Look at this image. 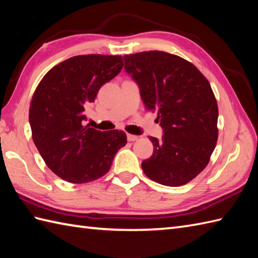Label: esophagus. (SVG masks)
Here are the masks:
<instances>
[{
	"mask_svg": "<svg viewBox=\"0 0 258 258\" xmlns=\"http://www.w3.org/2000/svg\"><path fill=\"white\" fill-rule=\"evenodd\" d=\"M139 140V136L136 135H132V134H127V141L128 142H135Z\"/></svg>",
	"mask_w": 258,
	"mask_h": 258,
	"instance_id": "1",
	"label": "esophagus"
}]
</instances>
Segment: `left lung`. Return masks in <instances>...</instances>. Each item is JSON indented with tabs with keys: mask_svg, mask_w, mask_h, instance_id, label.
I'll list each match as a JSON object with an SVG mask.
<instances>
[{
	"mask_svg": "<svg viewBox=\"0 0 258 258\" xmlns=\"http://www.w3.org/2000/svg\"><path fill=\"white\" fill-rule=\"evenodd\" d=\"M123 58L145 108L157 113L163 128L162 140L150 138L154 152L142 168L162 185L188 183L206 167L217 142L218 108L210 82L174 54L150 51Z\"/></svg>",
	"mask_w": 258,
	"mask_h": 258,
	"instance_id": "8db88e82",
	"label": "left lung"
}]
</instances>
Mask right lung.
<instances>
[{"label": "right lung", "mask_w": 258, "mask_h": 258, "mask_svg": "<svg viewBox=\"0 0 258 258\" xmlns=\"http://www.w3.org/2000/svg\"><path fill=\"white\" fill-rule=\"evenodd\" d=\"M122 68L118 55L73 56L48 71L33 94V142L47 167L67 182L83 184L102 177L126 145L123 131L101 132L85 125V111L98 90Z\"/></svg>", "instance_id": "obj_1"}]
</instances>
